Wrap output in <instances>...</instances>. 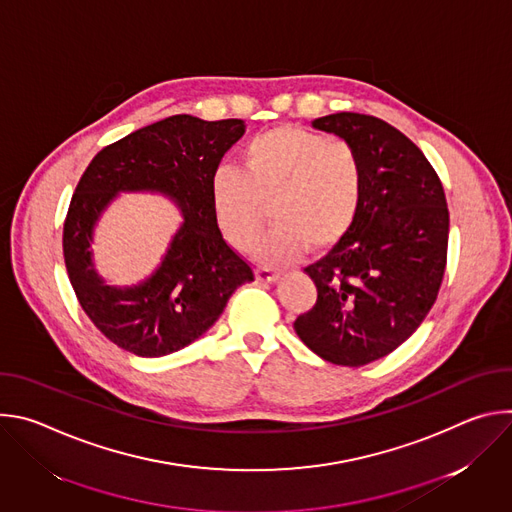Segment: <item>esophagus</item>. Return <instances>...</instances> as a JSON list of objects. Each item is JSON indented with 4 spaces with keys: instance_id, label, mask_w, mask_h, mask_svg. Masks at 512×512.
<instances>
[{
    "instance_id": "obj_1",
    "label": "esophagus",
    "mask_w": 512,
    "mask_h": 512,
    "mask_svg": "<svg viewBox=\"0 0 512 512\" xmlns=\"http://www.w3.org/2000/svg\"><path fill=\"white\" fill-rule=\"evenodd\" d=\"M255 275L259 281L263 283H269V281H277L279 279V271H273V269H267V267H257L255 269Z\"/></svg>"
}]
</instances>
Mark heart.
<instances>
[{
    "label": "heart",
    "mask_w": 512,
    "mask_h": 512,
    "mask_svg": "<svg viewBox=\"0 0 512 512\" xmlns=\"http://www.w3.org/2000/svg\"><path fill=\"white\" fill-rule=\"evenodd\" d=\"M362 188V162L348 141L283 125L245 145L239 170L212 174L210 204L223 237L245 251L259 237L271 202L275 227L255 253L263 263L287 265L308 247L326 251L348 235Z\"/></svg>",
    "instance_id": "obj_1"
}]
</instances>
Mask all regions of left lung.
Here are the masks:
<instances>
[{"instance_id": "1", "label": "left lung", "mask_w": 512, "mask_h": 512, "mask_svg": "<svg viewBox=\"0 0 512 512\" xmlns=\"http://www.w3.org/2000/svg\"><path fill=\"white\" fill-rule=\"evenodd\" d=\"M312 127L358 152L364 188L348 235L306 267L318 298L294 330L324 360L362 367L401 346L437 298L448 261L446 194L423 152L387 121L342 111Z\"/></svg>"}]
</instances>
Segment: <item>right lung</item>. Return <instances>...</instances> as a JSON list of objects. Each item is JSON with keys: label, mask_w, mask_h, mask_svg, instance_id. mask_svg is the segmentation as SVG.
Returning a JSON list of instances; mask_svg holds the SVG:
<instances>
[{"label": "right lung", "mask_w": 512, "mask_h": 512, "mask_svg": "<svg viewBox=\"0 0 512 512\" xmlns=\"http://www.w3.org/2000/svg\"><path fill=\"white\" fill-rule=\"evenodd\" d=\"M243 133L241 119L174 115L105 145L81 176L64 218V263L81 308L119 348L164 356L188 346L223 314L233 291L255 279L251 263L223 239L210 204V178ZM119 189L166 191L187 216L163 267L131 290L105 286L88 253L92 225Z\"/></svg>", "instance_id": "1"}]
</instances>
